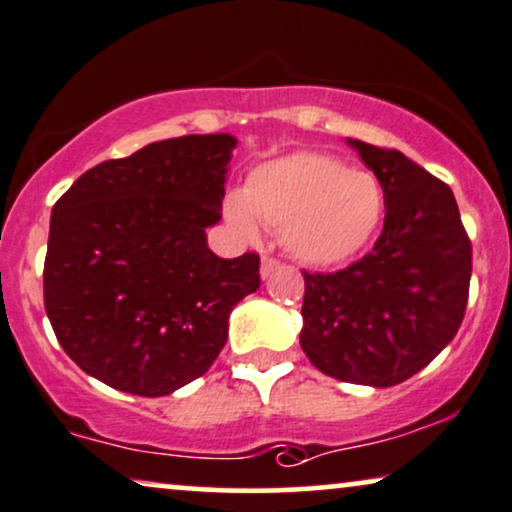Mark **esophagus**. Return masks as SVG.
<instances>
[{"mask_svg": "<svg viewBox=\"0 0 512 512\" xmlns=\"http://www.w3.org/2000/svg\"><path fill=\"white\" fill-rule=\"evenodd\" d=\"M277 268H280V261H277V258H273V256H263L261 258V275L263 277H270Z\"/></svg>", "mask_w": 512, "mask_h": 512, "instance_id": "esophagus-1", "label": "esophagus"}]
</instances>
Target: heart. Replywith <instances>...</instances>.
<instances>
[{
  "mask_svg": "<svg viewBox=\"0 0 512 512\" xmlns=\"http://www.w3.org/2000/svg\"><path fill=\"white\" fill-rule=\"evenodd\" d=\"M225 211L244 235H256L261 220L285 232L294 258L327 268L361 254L377 235L384 192L372 173L318 151H299L258 166L242 197L227 199Z\"/></svg>",
  "mask_w": 512,
  "mask_h": 512,
  "instance_id": "b5f03b06",
  "label": "heart"
}]
</instances>
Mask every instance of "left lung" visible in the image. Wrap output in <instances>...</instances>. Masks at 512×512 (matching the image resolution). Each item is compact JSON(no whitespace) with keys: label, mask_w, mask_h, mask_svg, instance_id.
I'll return each mask as SVG.
<instances>
[{"label":"left lung","mask_w":512,"mask_h":512,"mask_svg":"<svg viewBox=\"0 0 512 512\" xmlns=\"http://www.w3.org/2000/svg\"><path fill=\"white\" fill-rule=\"evenodd\" d=\"M384 192L370 254L304 270L301 349L334 380L394 387L439 356L468 306L472 244L451 187L396 149L349 140Z\"/></svg>","instance_id":"left-lung-1"}]
</instances>
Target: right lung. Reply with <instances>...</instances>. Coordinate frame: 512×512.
Here are the masks:
<instances>
[{"instance_id": "add662e5", "label": "right lung", "mask_w": 512, "mask_h": 512, "mask_svg": "<svg viewBox=\"0 0 512 512\" xmlns=\"http://www.w3.org/2000/svg\"><path fill=\"white\" fill-rule=\"evenodd\" d=\"M232 135L147 144L82 173L54 204L44 311L80 370L118 391L166 396L211 368L232 308L261 285L254 251L220 258Z\"/></svg>"}]
</instances>
